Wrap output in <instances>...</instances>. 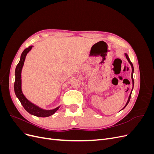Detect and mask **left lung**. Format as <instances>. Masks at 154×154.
<instances>
[{"mask_svg":"<svg viewBox=\"0 0 154 154\" xmlns=\"http://www.w3.org/2000/svg\"><path fill=\"white\" fill-rule=\"evenodd\" d=\"M125 56H126V58H127V60H128V62H129V63L130 64V66H131V67H132V74H131V78H132V88L131 92H130V95H129V96H128V100H127V103H126V105H125V106L123 107V108L122 110H123V109L125 108V107L127 106V105L128 104L129 101H130V97H131L132 92V91H133V88H134V79H133V74H134V66H133V64H132V63L131 62V61H130V58H129V57H128V54H127V53H125Z\"/></svg>","mask_w":154,"mask_h":154,"instance_id":"8db88e82","label":"left lung"}]
</instances>
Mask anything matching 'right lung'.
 Wrapping results in <instances>:
<instances>
[{
	"label": "right lung",
	"mask_w": 154,
	"mask_h": 154,
	"mask_svg": "<svg viewBox=\"0 0 154 154\" xmlns=\"http://www.w3.org/2000/svg\"><path fill=\"white\" fill-rule=\"evenodd\" d=\"M32 47L33 46L31 45L29 48L24 49L20 56V61L15 69V84H14V91H15V95L17 97V98L19 100L21 104L24 106V108L27 112H29L31 115L35 116L36 117L46 118L54 114L59 109L60 106L52 110H44L41 109L39 106L31 103V101L27 100L24 94H23L22 90V70L23 66H24L26 56L27 53L31 50Z\"/></svg>",
	"instance_id": "add662e5"
}]
</instances>
